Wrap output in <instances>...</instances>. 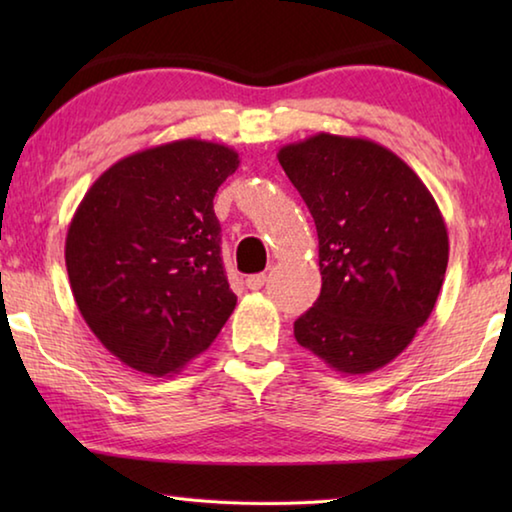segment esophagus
Returning <instances> with one entry per match:
<instances>
[{
  "label": "esophagus",
  "instance_id": "esophagus-1",
  "mask_svg": "<svg viewBox=\"0 0 512 512\" xmlns=\"http://www.w3.org/2000/svg\"><path fill=\"white\" fill-rule=\"evenodd\" d=\"M266 284V275L264 273H259V275H250L248 280H246V287L250 289V291H259Z\"/></svg>",
  "mask_w": 512,
  "mask_h": 512
}]
</instances>
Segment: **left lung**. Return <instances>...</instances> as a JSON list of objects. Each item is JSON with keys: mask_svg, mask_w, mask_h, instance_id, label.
Listing matches in <instances>:
<instances>
[{"mask_svg": "<svg viewBox=\"0 0 512 512\" xmlns=\"http://www.w3.org/2000/svg\"><path fill=\"white\" fill-rule=\"evenodd\" d=\"M314 216L320 296L296 341L343 375H368L409 348L443 287L449 237L427 185L366 137L316 133L277 151Z\"/></svg>", "mask_w": 512, "mask_h": 512, "instance_id": "1", "label": "left lung"}]
</instances>
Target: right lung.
<instances>
[{
	"mask_svg": "<svg viewBox=\"0 0 512 512\" xmlns=\"http://www.w3.org/2000/svg\"><path fill=\"white\" fill-rule=\"evenodd\" d=\"M237 167L230 146L176 140L112 164L76 207L69 287L94 336L128 368L173 375L235 309L214 196Z\"/></svg>",
	"mask_w": 512,
	"mask_h": 512,
	"instance_id": "obj_1",
	"label": "right lung"
}]
</instances>
